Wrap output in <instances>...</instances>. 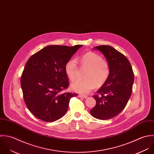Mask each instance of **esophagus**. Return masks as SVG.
Here are the masks:
<instances>
[{"label": "esophagus", "instance_id": "obj_1", "mask_svg": "<svg viewBox=\"0 0 154 154\" xmlns=\"http://www.w3.org/2000/svg\"><path fill=\"white\" fill-rule=\"evenodd\" d=\"M78 96H79V98H82V99H86V98L87 97V96H84V95H82V94H79Z\"/></svg>", "mask_w": 154, "mask_h": 154}]
</instances>
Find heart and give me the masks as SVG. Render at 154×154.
Instances as JSON below:
<instances>
[{"instance_id":"1","label":"heart","mask_w":154,"mask_h":154,"mask_svg":"<svg viewBox=\"0 0 154 154\" xmlns=\"http://www.w3.org/2000/svg\"><path fill=\"white\" fill-rule=\"evenodd\" d=\"M81 66L88 69L84 80H77L71 85L73 91L87 94L95 89L96 87H101L105 84L110 75L109 63L103 60L98 54L93 52H88L81 55L79 59ZM78 66L75 59L67 61L65 66V72L71 81L76 78Z\"/></svg>"}]
</instances>
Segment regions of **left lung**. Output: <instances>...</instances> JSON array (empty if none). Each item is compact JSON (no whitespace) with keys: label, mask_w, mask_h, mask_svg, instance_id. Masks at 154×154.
Here are the masks:
<instances>
[{"label":"left lung","mask_w":154,"mask_h":154,"mask_svg":"<svg viewBox=\"0 0 154 154\" xmlns=\"http://www.w3.org/2000/svg\"><path fill=\"white\" fill-rule=\"evenodd\" d=\"M101 52L110 66L108 79L93 96L96 105L91 110L94 118L106 120L118 115L125 107L132 93L134 73L127 57L109 45L93 48Z\"/></svg>","instance_id":"left-lung-1"}]
</instances>
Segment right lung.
<instances>
[{
	"mask_svg": "<svg viewBox=\"0 0 154 154\" xmlns=\"http://www.w3.org/2000/svg\"><path fill=\"white\" fill-rule=\"evenodd\" d=\"M83 45H49L37 52L27 61L21 77L26 104L36 118L53 122L66 113L70 99L77 94L63 93L69 86L65 66Z\"/></svg>",
	"mask_w": 154,
	"mask_h": 154,
	"instance_id": "obj_1",
	"label": "right lung"
}]
</instances>
